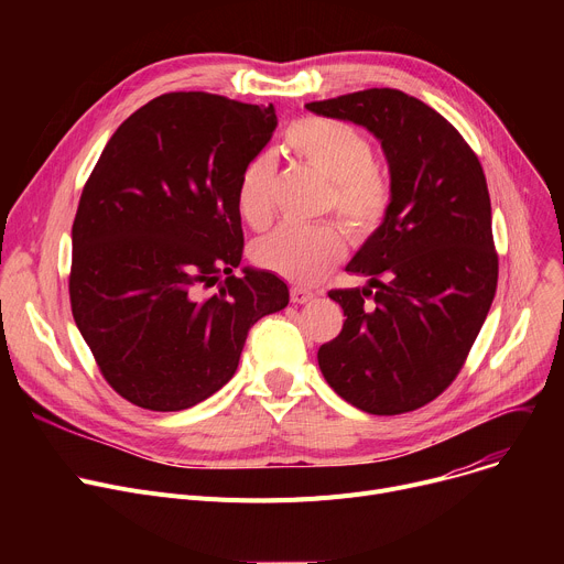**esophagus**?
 Here are the masks:
<instances>
[{
  "label": "esophagus",
  "mask_w": 564,
  "mask_h": 564,
  "mask_svg": "<svg viewBox=\"0 0 564 564\" xmlns=\"http://www.w3.org/2000/svg\"><path fill=\"white\" fill-rule=\"evenodd\" d=\"M290 300H292V304H308V302L315 300V292L297 285V288L290 290Z\"/></svg>",
  "instance_id": "34e87169"
}]
</instances>
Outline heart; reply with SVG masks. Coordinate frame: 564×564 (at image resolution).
Listing matches in <instances>:
<instances>
[{
	"mask_svg": "<svg viewBox=\"0 0 564 564\" xmlns=\"http://www.w3.org/2000/svg\"><path fill=\"white\" fill-rule=\"evenodd\" d=\"M285 141L302 162L329 177L327 207L357 240H368L381 228L391 210L393 189L375 169V148L364 132L336 118L306 116L288 128ZM274 181V153H260L245 166L237 187V210L249 226L262 228L272 219ZM343 253V232L334 224H283L253 245V260L262 270L300 283L319 281Z\"/></svg>",
	"mask_w": 564,
	"mask_h": 564,
	"instance_id": "1",
	"label": "heart"
}]
</instances>
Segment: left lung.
<instances>
[{
    "instance_id": "left-lung-1",
    "label": "left lung",
    "mask_w": 564,
    "mask_h": 564,
    "mask_svg": "<svg viewBox=\"0 0 564 564\" xmlns=\"http://www.w3.org/2000/svg\"><path fill=\"white\" fill-rule=\"evenodd\" d=\"M306 109L370 130L393 189L387 221L347 264L370 283L329 292L347 319L319 347V370L361 411H413L451 387L494 302L498 253L485 171L446 118L398 88Z\"/></svg>"
}]
</instances>
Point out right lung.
Masks as SVG:
<instances>
[{
  "label": "right lung",
  "instance_id": "1",
  "mask_svg": "<svg viewBox=\"0 0 564 564\" xmlns=\"http://www.w3.org/2000/svg\"><path fill=\"white\" fill-rule=\"evenodd\" d=\"M274 130L272 105L164 94L121 123L88 175L70 306L128 402L181 411L210 398L235 375L253 324L288 306L276 274H232L245 247L237 187Z\"/></svg>",
  "mask_w": 564,
  "mask_h": 564
}]
</instances>
